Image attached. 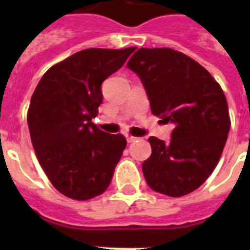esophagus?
Here are the masks:
<instances>
[{
    "mask_svg": "<svg viewBox=\"0 0 250 250\" xmlns=\"http://www.w3.org/2000/svg\"><path fill=\"white\" fill-rule=\"evenodd\" d=\"M125 139H127V141H128V143H133V141L137 140V137L132 136V135H129V133H125Z\"/></svg>",
    "mask_w": 250,
    "mask_h": 250,
    "instance_id": "obj_1",
    "label": "esophagus"
}]
</instances>
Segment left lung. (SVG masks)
Listing matches in <instances>:
<instances>
[{"instance_id":"obj_1","label":"left lung","mask_w":250,"mask_h":250,"mask_svg":"<svg viewBox=\"0 0 250 250\" xmlns=\"http://www.w3.org/2000/svg\"><path fill=\"white\" fill-rule=\"evenodd\" d=\"M127 67L140 78L152 114L174 125L168 143L149 139L145 180L158 193L186 196L205 183L222 156L231 127L225 93L206 68L174 49L141 48Z\"/></svg>"}]
</instances>
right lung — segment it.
<instances>
[{"instance_id":"obj_1","label":"right lung","mask_w":250,"mask_h":250,"mask_svg":"<svg viewBox=\"0 0 250 250\" xmlns=\"http://www.w3.org/2000/svg\"><path fill=\"white\" fill-rule=\"evenodd\" d=\"M136 48L78 52L54 64L37 84L29 104L31 140L54 188L78 201L104 193L127 141L104 132L92 119L102 104L104 80Z\"/></svg>"}]
</instances>
